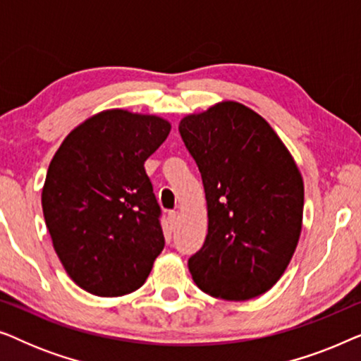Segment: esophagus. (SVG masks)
<instances>
[{
	"label": "esophagus",
	"mask_w": 361,
	"mask_h": 361,
	"mask_svg": "<svg viewBox=\"0 0 361 361\" xmlns=\"http://www.w3.org/2000/svg\"><path fill=\"white\" fill-rule=\"evenodd\" d=\"M177 220H179V214H177V212H169V221H171V225L176 226Z\"/></svg>",
	"instance_id": "1"
}]
</instances>
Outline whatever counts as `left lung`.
<instances>
[{
	"instance_id": "left-lung-1",
	"label": "left lung",
	"mask_w": 361,
	"mask_h": 361,
	"mask_svg": "<svg viewBox=\"0 0 361 361\" xmlns=\"http://www.w3.org/2000/svg\"><path fill=\"white\" fill-rule=\"evenodd\" d=\"M204 182L209 231L189 259L194 283L225 300L264 294L284 274L302 230L304 180L269 123L238 102L180 120Z\"/></svg>"
}]
</instances>
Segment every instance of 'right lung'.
Instances as JSON below:
<instances>
[{"label": "right lung", "mask_w": 361, "mask_h": 361, "mask_svg": "<svg viewBox=\"0 0 361 361\" xmlns=\"http://www.w3.org/2000/svg\"><path fill=\"white\" fill-rule=\"evenodd\" d=\"M169 131L164 118L113 108L73 128L54 154L44 220L63 269L87 293L140 289L164 248L145 162Z\"/></svg>", "instance_id": "add662e5"}]
</instances>
